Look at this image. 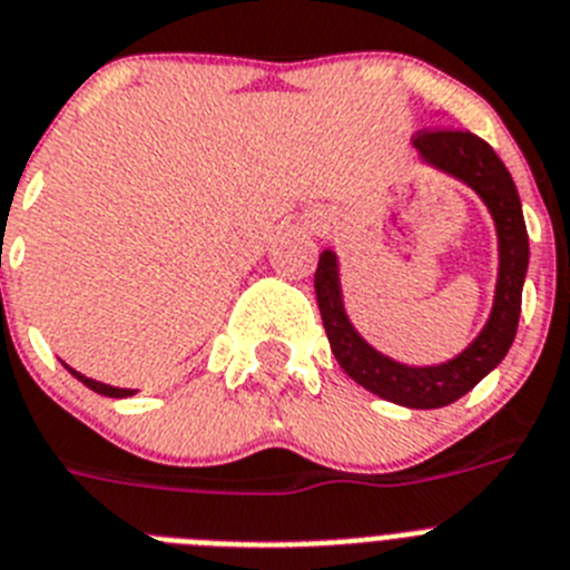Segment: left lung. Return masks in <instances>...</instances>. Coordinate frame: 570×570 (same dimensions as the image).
Wrapping results in <instances>:
<instances>
[{
    "label": "left lung",
    "mask_w": 570,
    "mask_h": 570,
    "mask_svg": "<svg viewBox=\"0 0 570 570\" xmlns=\"http://www.w3.org/2000/svg\"><path fill=\"white\" fill-rule=\"evenodd\" d=\"M413 146L424 163L459 177L476 191L491 209L499 235V281L491 318L479 338L435 367H407L381 355L355 333L344 313L338 281V257L326 249L315 269V295H318L321 321L333 346L341 370L361 387L381 395L393 404L413 410H433L453 404L476 387L484 375L508 355L517 338L519 309H522V284L528 272V229H524L522 203L513 186L511 171L482 137L462 128H422Z\"/></svg>",
    "instance_id": "left-lung-1"
}]
</instances>
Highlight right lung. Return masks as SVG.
<instances>
[{
    "mask_svg": "<svg viewBox=\"0 0 570 570\" xmlns=\"http://www.w3.org/2000/svg\"><path fill=\"white\" fill-rule=\"evenodd\" d=\"M68 373L73 375V379H79L82 384H86L88 390H94V393H100V395H108V399H126V395H135L137 390H120V387H111V384H102V381H94V379H86L82 373H77V370L66 367Z\"/></svg>",
    "mask_w": 570,
    "mask_h": 570,
    "instance_id": "right-lung-1",
    "label": "right lung"
}]
</instances>
